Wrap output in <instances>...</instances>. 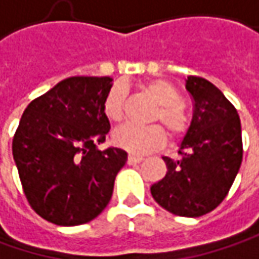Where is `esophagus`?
Instances as JSON below:
<instances>
[{"mask_svg":"<svg viewBox=\"0 0 259 259\" xmlns=\"http://www.w3.org/2000/svg\"><path fill=\"white\" fill-rule=\"evenodd\" d=\"M143 162L141 156H136V154H130L128 156V164H137V163Z\"/></svg>","mask_w":259,"mask_h":259,"instance_id":"1","label":"esophagus"}]
</instances>
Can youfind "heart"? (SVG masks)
<instances>
[{
	"label": "heart",
	"instance_id": "obj_1",
	"mask_svg": "<svg viewBox=\"0 0 259 259\" xmlns=\"http://www.w3.org/2000/svg\"><path fill=\"white\" fill-rule=\"evenodd\" d=\"M143 89L157 102L153 119L160 121L174 138H179L191 126V119L181 102V93L166 80H151ZM103 112L108 119L121 122L125 115V89L121 84L110 87L103 100ZM113 143L134 154H146L160 149L166 143V131L162 125L151 123L147 126L123 125L113 133Z\"/></svg>",
	"mask_w": 259,
	"mask_h": 259
}]
</instances>
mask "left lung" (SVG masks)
Segmentation results:
<instances>
[{
    "instance_id": "8db88e82",
    "label": "left lung",
    "mask_w": 259,
    "mask_h": 259,
    "mask_svg": "<svg viewBox=\"0 0 259 259\" xmlns=\"http://www.w3.org/2000/svg\"><path fill=\"white\" fill-rule=\"evenodd\" d=\"M185 87L194 100V116L179 149L181 157H163L166 176L150 189L169 213L200 217L229 194L242 163V133L238 110L215 85L189 75Z\"/></svg>"
}]
</instances>
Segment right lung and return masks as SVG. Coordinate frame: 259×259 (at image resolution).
<instances>
[{"mask_svg":"<svg viewBox=\"0 0 259 259\" xmlns=\"http://www.w3.org/2000/svg\"><path fill=\"white\" fill-rule=\"evenodd\" d=\"M110 77H70L21 115L13 156L23 192L42 219L59 226L92 222L109 204L126 151H100L110 123L103 100Z\"/></svg>","mask_w":259,"mask_h":259,"instance_id":"add662e5","label":"right lung"}]
</instances>
